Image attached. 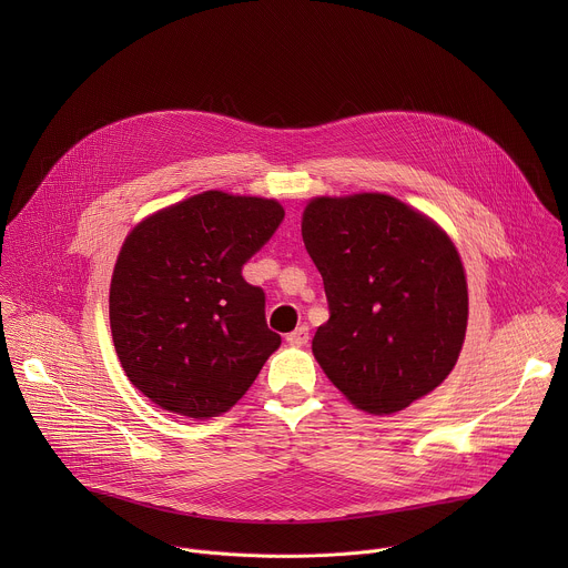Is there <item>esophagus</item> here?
<instances>
[{"instance_id":"obj_1","label":"esophagus","mask_w":568,"mask_h":568,"mask_svg":"<svg viewBox=\"0 0 568 568\" xmlns=\"http://www.w3.org/2000/svg\"><path fill=\"white\" fill-rule=\"evenodd\" d=\"M307 339H310V328H307V326H298L296 331H292V333L287 335V342H290L292 346H303V344H307Z\"/></svg>"}]
</instances>
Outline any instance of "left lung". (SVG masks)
Returning <instances> with one entry per match:
<instances>
[{
	"mask_svg": "<svg viewBox=\"0 0 568 568\" xmlns=\"http://www.w3.org/2000/svg\"><path fill=\"white\" fill-rule=\"evenodd\" d=\"M301 233L331 312L312 339L323 373L375 416L434 390L467 328L465 272L447 233L382 193L316 197Z\"/></svg>",
	"mask_w": 568,
	"mask_h": 568,
	"instance_id": "1",
	"label": "left lung"
}]
</instances>
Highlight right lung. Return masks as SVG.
I'll return each mask as SVG.
<instances>
[{"instance_id": "obj_1", "label": "right lung", "mask_w": 568, "mask_h": 568, "mask_svg": "<svg viewBox=\"0 0 568 568\" xmlns=\"http://www.w3.org/2000/svg\"><path fill=\"white\" fill-rule=\"evenodd\" d=\"M283 217L274 200L206 191L128 235L110 287L112 339L130 382L161 409L224 414L278 348L265 292L242 267Z\"/></svg>"}]
</instances>
